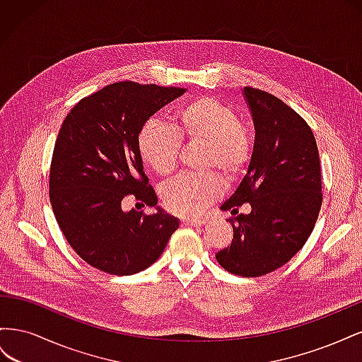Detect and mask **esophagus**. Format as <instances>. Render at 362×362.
Listing matches in <instances>:
<instances>
[{"mask_svg":"<svg viewBox=\"0 0 362 362\" xmlns=\"http://www.w3.org/2000/svg\"><path fill=\"white\" fill-rule=\"evenodd\" d=\"M185 225H192V226H202L206 223V217L199 216V217H185L182 221Z\"/></svg>","mask_w":362,"mask_h":362,"instance_id":"esophagus-1","label":"esophagus"}]
</instances>
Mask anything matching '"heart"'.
Returning <instances> with one entry per match:
<instances>
[{"mask_svg":"<svg viewBox=\"0 0 362 362\" xmlns=\"http://www.w3.org/2000/svg\"><path fill=\"white\" fill-rule=\"evenodd\" d=\"M181 141L204 144V169H221L228 180L245 173L254 156V134L238 120L233 107L211 96H198L180 105L172 115V127L151 119L140 128V157L158 175H169L180 160ZM225 192L223 178L214 170L182 173L161 190L169 211L181 216L199 214Z\"/></svg>","mask_w":362,"mask_h":362,"instance_id":"b5f03b06","label":"heart"}]
</instances>
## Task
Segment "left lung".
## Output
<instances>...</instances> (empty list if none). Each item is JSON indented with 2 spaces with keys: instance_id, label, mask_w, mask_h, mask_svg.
Wrapping results in <instances>:
<instances>
[{
  "instance_id": "obj_1",
  "label": "left lung",
  "mask_w": 362,
  "mask_h": 362,
  "mask_svg": "<svg viewBox=\"0 0 362 362\" xmlns=\"http://www.w3.org/2000/svg\"><path fill=\"white\" fill-rule=\"evenodd\" d=\"M255 124V145L247 173L221 208L238 215L231 245L216 259L238 276L257 278L282 267L311 235L323 201L315 137L306 120L278 96L245 87Z\"/></svg>"
}]
</instances>
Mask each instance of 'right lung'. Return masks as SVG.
Wrapping results in <instances>:
<instances>
[{"label": "right lung", "instance_id": "add662e5", "mask_svg": "<svg viewBox=\"0 0 362 362\" xmlns=\"http://www.w3.org/2000/svg\"><path fill=\"white\" fill-rule=\"evenodd\" d=\"M180 87L117 81L74 105L49 169V201L71 247L87 264L125 276L160 258L177 218L158 210L124 211L125 199L158 208L137 146L146 120L184 93Z\"/></svg>", "mask_w": 362, "mask_h": 362}]
</instances>
